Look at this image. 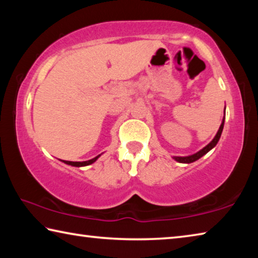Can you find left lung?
Instances as JSON below:
<instances>
[{
    "instance_id": "8db88e82",
    "label": "left lung",
    "mask_w": 258,
    "mask_h": 258,
    "mask_svg": "<svg viewBox=\"0 0 258 258\" xmlns=\"http://www.w3.org/2000/svg\"><path fill=\"white\" fill-rule=\"evenodd\" d=\"M223 127H224V119H223V121H222V124L220 126V130H218V132L216 133L215 138L212 140L211 143H208L206 147L203 148V149L200 150V151H198L197 154L191 155V156H186V157H174V159H175L176 161H178V163L190 164V163H194V161H196V160H198L199 158H202L204 155H206L209 150H212L213 148L217 145L218 140H220V138H221L222 131H223Z\"/></svg>"
}]
</instances>
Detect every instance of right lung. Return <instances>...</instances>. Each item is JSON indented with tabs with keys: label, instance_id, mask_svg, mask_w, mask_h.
Segmentation results:
<instances>
[{
	"label": "right lung",
	"instance_id": "1",
	"mask_svg": "<svg viewBox=\"0 0 258 258\" xmlns=\"http://www.w3.org/2000/svg\"><path fill=\"white\" fill-rule=\"evenodd\" d=\"M99 157H100V155L95 157V158H93V159H90V160H86V161H68V160H62V161L67 165L76 166V167H82V166H87V165L93 164L94 161L99 158Z\"/></svg>",
	"mask_w": 258,
	"mask_h": 258
}]
</instances>
